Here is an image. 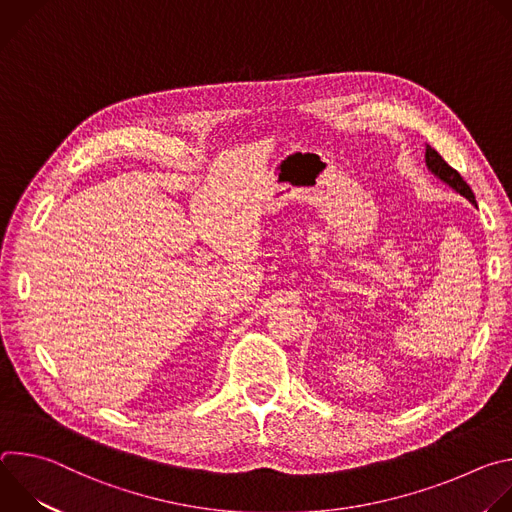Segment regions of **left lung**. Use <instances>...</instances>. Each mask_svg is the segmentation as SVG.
Wrapping results in <instances>:
<instances>
[{
  "label": "left lung",
  "mask_w": 512,
  "mask_h": 512,
  "mask_svg": "<svg viewBox=\"0 0 512 512\" xmlns=\"http://www.w3.org/2000/svg\"><path fill=\"white\" fill-rule=\"evenodd\" d=\"M425 166H427V170L435 176V178H440L444 184H448L454 192H458L460 196H464V198H468L474 206H478L476 204V198H474V192H472V188L464 182V178L440 156L437 154L431 145H427L425 143Z\"/></svg>",
  "instance_id": "1"
}]
</instances>
